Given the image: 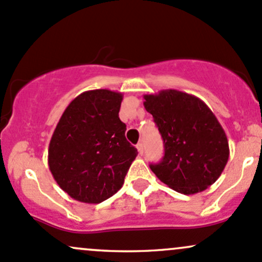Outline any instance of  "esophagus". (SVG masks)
<instances>
[{"label":"esophagus","mask_w":262,"mask_h":262,"mask_svg":"<svg viewBox=\"0 0 262 262\" xmlns=\"http://www.w3.org/2000/svg\"><path fill=\"white\" fill-rule=\"evenodd\" d=\"M136 148H137V151H139L140 155L143 154V146H142V143H137Z\"/></svg>","instance_id":"34e87169"}]
</instances>
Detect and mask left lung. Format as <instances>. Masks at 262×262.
I'll return each mask as SVG.
<instances>
[{"label":"left lung","instance_id":"obj_1","mask_svg":"<svg viewBox=\"0 0 262 262\" xmlns=\"http://www.w3.org/2000/svg\"><path fill=\"white\" fill-rule=\"evenodd\" d=\"M143 98L165 147L161 162L150 165L152 172L184 195L206 190L220 177L230 155L226 134L213 112L199 97L177 90Z\"/></svg>","mask_w":262,"mask_h":262}]
</instances>
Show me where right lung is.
I'll return each mask as SVG.
<instances>
[{"label": "right lung", "instance_id": "1", "mask_svg": "<svg viewBox=\"0 0 262 262\" xmlns=\"http://www.w3.org/2000/svg\"><path fill=\"white\" fill-rule=\"evenodd\" d=\"M121 92L85 91L70 102L49 146L53 179L72 199L100 204L122 187L137 150L120 120Z\"/></svg>", "mask_w": 262, "mask_h": 262}]
</instances>
